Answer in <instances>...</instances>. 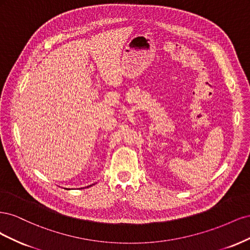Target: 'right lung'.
I'll return each instance as SVG.
<instances>
[{"mask_svg":"<svg viewBox=\"0 0 250 250\" xmlns=\"http://www.w3.org/2000/svg\"><path fill=\"white\" fill-rule=\"evenodd\" d=\"M89 187H92V186H89ZM66 190H69V188H66Z\"/></svg>","mask_w":250,"mask_h":250,"instance_id":"add662e5","label":"right lung"}]
</instances>
